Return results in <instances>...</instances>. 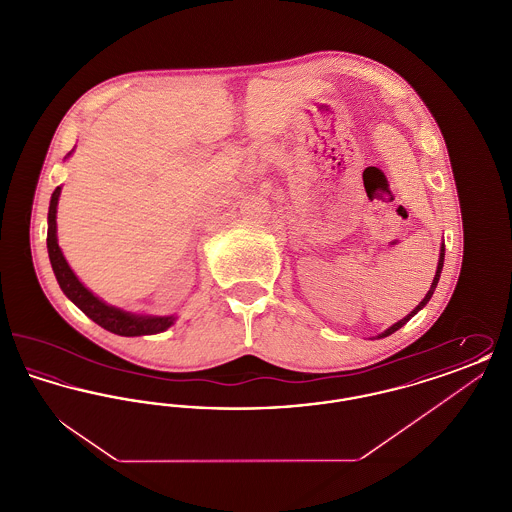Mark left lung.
I'll list each match as a JSON object with an SVG mask.
<instances>
[{"label": "left lung", "mask_w": 512, "mask_h": 512, "mask_svg": "<svg viewBox=\"0 0 512 512\" xmlns=\"http://www.w3.org/2000/svg\"><path fill=\"white\" fill-rule=\"evenodd\" d=\"M443 257H445V245H441V253H439V263H438V270H436V276H434V282H432V288L428 290V293H426V297L414 307V311H411V315H407V317L403 318V320H399V322H395L393 326H390L384 334H380V338H386V336H390V334H393V332H397L401 326H405L409 320H411V317H414L428 301H430V297L434 295V292H436V286H438L439 282V274H441V268H443Z\"/></svg>", "instance_id": "left-lung-1"}]
</instances>
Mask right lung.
Here are the masks:
<instances>
[{"label": "right lung", "instance_id": "1", "mask_svg": "<svg viewBox=\"0 0 512 512\" xmlns=\"http://www.w3.org/2000/svg\"><path fill=\"white\" fill-rule=\"evenodd\" d=\"M61 188L57 186L55 192L51 194L48 213V253L51 268L55 272V278L61 286L63 293L73 301L74 305L86 315L92 318L101 328L119 334V336H149V334H159L165 332L174 317H142V315H130L124 313L117 307L105 305L101 299H98L90 290L82 286V282L74 276L69 263L65 261L59 244H57V224H55V215H57V201H59Z\"/></svg>", "mask_w": 512, "mask_h": 512}]
</instances>
